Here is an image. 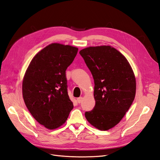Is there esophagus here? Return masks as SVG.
Wrapping results in <instances>:
<instances>
[{
  "instance_id": "obj_1",
  "label": "esophagus",
  "mask_w": 160,
  "mask_h": 160,
  "mask_svg": "<svg viewBox=\"0 0 160 160\" xmlns=\"http://www.w3.org/2000/svg\"><path fill=\"white\" fill-rule=\"evenodd\" d=\"M82 99H83V97H80L78 98V99H77L78 103H81L82 101Z\"/></svg>"
}]
</instances>
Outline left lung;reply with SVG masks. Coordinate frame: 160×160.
Segmentation results:
<instances>
[{"mask_svg":"<svg viewBox=\"0 0 160 160\" xmlns=\"http://www.w3.org/2000/svg\"><path fill=\"white\" fill-rule=\"evenodd\" d=\"M95 82V106L85 113L88 122L100 130L119 123L136 94V78L128 60L111 46L89 47L80 51Z\"/></svg>","mask_w":160,"mask_h":160,"instance_id":"8db88e82","label":"left lung"}]
</instances>
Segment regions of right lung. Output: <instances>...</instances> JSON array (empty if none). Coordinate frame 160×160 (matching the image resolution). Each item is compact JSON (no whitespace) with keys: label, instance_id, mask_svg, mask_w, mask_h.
Masks as SVG:
<instances>
[{"label":"right lung","instance_id":"obj_1","mask_svg":"<svg viewBox=\"0 0 160 160\" xmlns=\"http://www.w3.org/2000/svg\"><path fill=\"white\" fill-rule=\"evenodd\" d=\"M78 48L52 43L36 54L26 69L22 94L28 109L39 124L54 130L66 122L73 108L68 94L65 71Z\"/></svg>","mask_w":160,"mask_h":160}]
</instances>
